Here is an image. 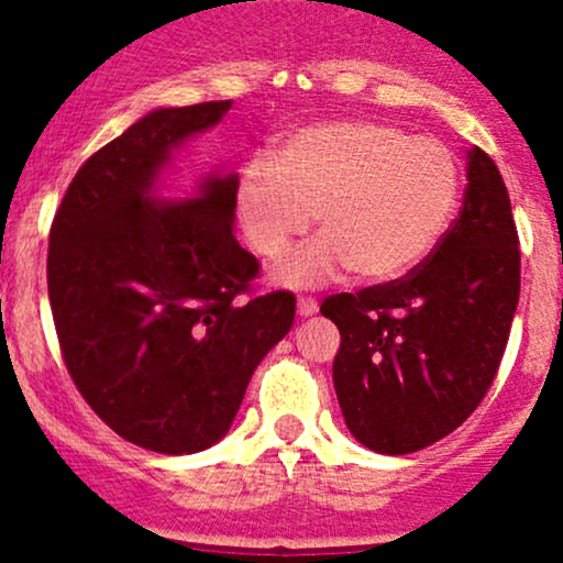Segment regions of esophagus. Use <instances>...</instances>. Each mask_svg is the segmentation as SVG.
I'll list each match as a JSON object with an SVG mask.
<instances>
[{
    "instance_id": "1",
    "label": "esophagus",
    "mask_w": 563,
    "mask_h": 563,
    "mask_svg": "<svg viewBox=\"0 0 563 563\" xmlns=\"http://www.w3.org/2000/svg\"><path fill=\"white\" fill-rule=\"evenodd\" d=\"M320 303L314 299H309V296H299V301H296V312H299V318H312V314H318Z\"/></svg>"
}]
</instances>
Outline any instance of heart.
<instances>
[{"mask_svg": "<svg viewBox=\"0 0 563 563\" xmlns=\"http://www.w3.org/2000/svg\"><path fill=\"white\" fill-rule=\"evenodd\" d=\"M461 196L448 145L384 121H318L288 132L275 161L243 166L235 206L264 260L307 235L314 243L275 269L283 286H318L352 269L363 283L397 280L429 260Z\"/></svg>", "mask_w": 563, "mask_h": 563, "instance_id": "obj_1", "label": "heart"}]
</instances>
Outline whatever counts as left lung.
<instances>
[{"instance_id": "8db88e82", "label": "left lung", "mask_w": 563, "mask_h": 563, "mask_svg": "<svg viewBox=\"0 0 563 563\" xmlns=\"http://www.w3.org/2000/svg\"><path fill=\"white\" fill-rule=\"evenodd\" d=\"M461 217L402 280L322 301L341 346L333 386L346 429L380 455L455 431L506 352L519 303V235L495 161L471 147Z\"/></svg>"}]
</instances>
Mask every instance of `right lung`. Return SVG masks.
<instances>
[{"instance_id":"1","label":"right lung","mask_w":563,"mask_h":563,"mask_svg":"<svg viewBox=\"0 0 563 563\" xmlns=\"http://www.w3.org/2000/svg\"><path fill=\"white\" fill-rule=\"evenodd\" d=\"M232 100L156 108L76 172L49 230L47 290L76 389L119 437L164 455L230 431L294 294L238 299L260 262L235 241V172L164 196L185 142Z\"/></svg>"}]
</instances>
